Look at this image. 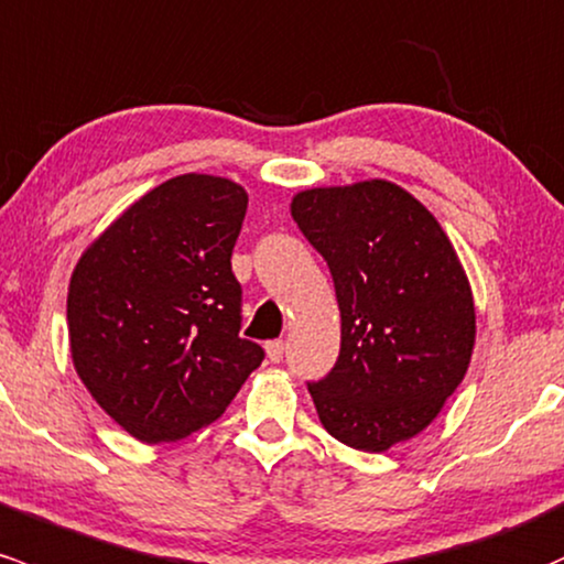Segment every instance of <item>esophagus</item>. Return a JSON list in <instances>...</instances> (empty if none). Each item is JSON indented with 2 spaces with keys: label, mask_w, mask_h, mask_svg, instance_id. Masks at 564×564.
<instances>
[{
  "label": "esophagus",
  "mask_w": 564,
  "mask_h": 564,
  "mask_svg": "<svg viewBox=\"0 0 564 564\" xmlns=\"http://www.w3.org/2000/svg\"><path fill=\"white\" fill-rule=\"evenodd\" d=\"M264 350H268L270 361L278 364L283 358V352H286V343H283V339H270V343L264 345Z\"/></svg>",
  "instance_id": "1"
}]
</instances>
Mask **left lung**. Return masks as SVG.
Here are the masks:
<instances>
[{
    "instance_id": "1",
    "label": "left lung",
    "mask_w": 564,
    "mask_h": 564,
    "mask_svg": "<svg viewBox=\"0 0 564 564\" xmlns=\"http://www.w3.org/2000/svg\"><path fill=\"white\" fill-rule=\"evenodd\" d=\"M292 216L329 264L343 318L337 364L307 386L321 423L364 453L410 442L471 364L474 294L455 246L388 178L302 189Z\"/></svg>"
}]
</instances>
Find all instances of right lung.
Returning a JSON list of instances; mask_svg holds the SVG:
<instances>
[{"mask_svg":"<svg viewBox=\"0 0 564 564\" xmlns=\"http://www.w3.org/2000/svg\"><path fill=\"white\" fill-rule=\"evenodd\" d=\"M249 192L182 173L131 203L74 264L66 324L74 372L147 444L214 423L264 350L240 332L232 249Z\"/></svg>","mask_w":564,"mask_h":564,"instance_id":"add662e5","label":"right lung"}]
</instances>
